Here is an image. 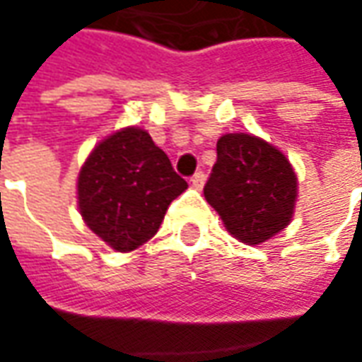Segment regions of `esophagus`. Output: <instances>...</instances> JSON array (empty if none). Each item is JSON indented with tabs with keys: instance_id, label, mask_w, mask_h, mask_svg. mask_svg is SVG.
<instances>
[{
	"instance_id": "34e87169",
	"label": "esophagus",
	"mask_w": 362,
	"mask_h": 362,
	"mask_svg": "<svg viewBox=\"0 0 362 362\" xmlns=\"http://www.w3.org/2000/svg\"><path fill=\"white\" fill-rule=\"evenodd\" d=\"M205 185V173L199 171V173H195L191 177V187L193 189H202Z\"/></svg>"
}]
</instances>
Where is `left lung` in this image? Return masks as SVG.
Here are the masks:
<instances>
[{"label": "left lung", "mask_w": 362, "mask_h": 362, "mask_svg": "<svg viewBox=\"0 0 362 362\" xmlns=\"http://www.w3.org/2000/svg\"><path fill=\"white\" fill-rule=\"evenodd\" d=\"M296 191V173L276 146L245 132L217 141V160L203 195L235 240L257 245L284 230Z\"/></svg>", "instance_id": "obj_1"}]
</instances>
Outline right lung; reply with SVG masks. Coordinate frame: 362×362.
<instances>
[{
  "instance_id": "obj_1",
  "label": "right lung",
  "mask_w": 362,
  "mask_h": 362,
  "mask_svg": "<svg viewBox=\"0 0 362 362\" xmlns=\"http://www.w3.org/2000/svg\"><path fill=\"white\" fill-rule=\"evenodd\" d=\"M187 189L143 129L129 127L94 146L78 175L80 216L117 252L148 242L175 197Z\"/></svg>"
}]
</instances>
